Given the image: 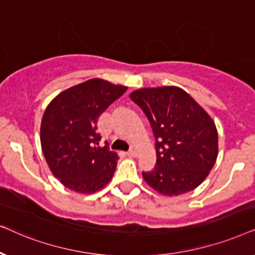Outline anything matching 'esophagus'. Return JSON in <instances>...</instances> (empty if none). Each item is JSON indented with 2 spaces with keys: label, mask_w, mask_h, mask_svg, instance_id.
<instances>
[{
  "label": "esophagus",
  "mask_w": 255,
  "mask_h": 255,
  "mask_svg": "<svg viewBox=\"0 0 255 255\" xmlns=\"http://www.w3.org/2000/svg\"><path fill=\"white\" fill-rule=\"evenodd\" d=\"M127 155L129 156V157H136V156H137V150L135 148L130 149V150L127 152Z\"/></svg>",
  "instance_id": "obj_1"
}]
</instances>
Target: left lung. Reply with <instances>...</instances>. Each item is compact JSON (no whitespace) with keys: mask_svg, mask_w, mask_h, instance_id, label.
I'll return each mask as SVG.
<instances>
[{"mask_svg":"<svg viewBox=\"0 0 255 255\" xmlns=\"http://www.w3.org/2000/svg\"><path fill=\"white\" fill-rule=\"evenodd\" d=\"M129 97L155 136L156 165L142 172L145 183L169 197L201 185L218 156V131L208 112L177 86L140 88Z\"/></svg>","mask_w":255,"mask_h":255,"instance_id":"8db88e82","label":"left lung"}]
</instances>
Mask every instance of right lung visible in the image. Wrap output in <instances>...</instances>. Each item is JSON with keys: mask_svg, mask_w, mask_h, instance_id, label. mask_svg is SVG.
<instances>
[{"mask_svg": "<svg viewBox=\"0 0 255 255\" xmlns=\"http://www.w3.org/2000/svg\"><path fill=\"white\" fill-rule=\"evenodd\" d=\"M127 91L94 78L63 91L47 105L40 124V145L54 177L78 193H93L113 177L117 152L100 147L98 119Z\"/></svg>", "mask_w": 255, "mask_h": 255, "instance_id": "1", "label": "right lung"}]
</instances>
